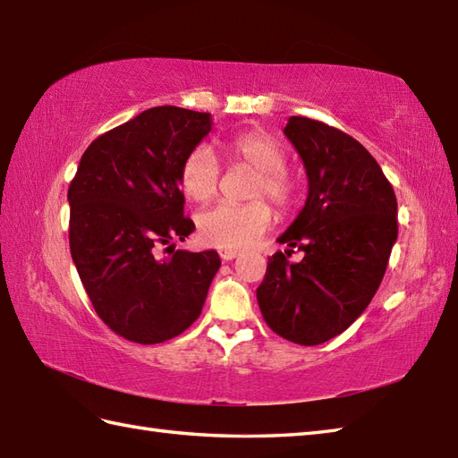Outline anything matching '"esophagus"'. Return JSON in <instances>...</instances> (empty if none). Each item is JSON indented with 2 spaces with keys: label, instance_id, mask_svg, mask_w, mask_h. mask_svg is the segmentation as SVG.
Here are the masks:
<instances>
[{
  "label": "esophagus",
  "instance_id": "esophagus-1",
  "mask_svg": "<svg viewBox=\"0 0 458 458\" xmlns=\"http://www.w3.org/2000/svg\"><path fill=\"white\" fill-rule=\"evenodd\" d=\"M218 256H220L224 261H232V259L240 256V251H238V250H218Z\"/></svg>",
  "mask_w": 458,
  "mask_h": 458
}]
</instances>
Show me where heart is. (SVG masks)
<instances>
[{"instance_id": "b5f03b06", "label": "heart", "mask_w": 458, "mask_h": 458, "mask_svg": "<svg viewBox=\"0 0 458 458\" xmlns=\"http://www.w3.org/2000/svg\"><path fill=\"white\" fill-rule=\"evenodd\" d=\"M226 153L234 163L256 169L248 197L267 200L287 210L295 200L297 184L285 167L287 155L274 135L261 130L238 133L226 141ZM181 189L194 202H208L220 187V165L208 145H197L181 165ZM271 208L264 200L246 204L222 202L202 210L197 216L199 238L218 250H242L266 234L271 226Z\"/></svg>"}]
</instances>
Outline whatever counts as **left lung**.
I'll use <instances>...</instances> for the list:
<instances>
[{
    "label": "left lung",
    "instance_id": "left-lung-1",
    "mask_svg": "<svg viewBox=\"0 0 458 458\" xmlns=\"http://www.w3.org/2000/svg\"><path fill=\"white\" fill-rule=\"evenodd\" d=\"M284 131L303 159L309 197L277 238L289 250L267 259L256 295L276 335L315 346L344 333L376 295L397 238V200L348 133L303 115H291ZM293 247L306 251L299 265L286 259Z\"/></svg>",
    "mask_w": 458,
    "mask_h": 458
}]
</instances>
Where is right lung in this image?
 <instances>
[{
	"instance_id": "1",
	"label": "right lung",
	"mask_w": 458,
	"mask_h": 458,
	"mask_svg": "<svg viewBox=\"0 0 458 458\" xmlns=\"http://www.w3.org/2000/svg\"><path fill=\"white\" fill-rule=\"evenodd\" d=\"M210 128L204 112L145 110L96 138L68 187V242L86 295L104 323L131 343L157 344L184 333L220 267L214 250L171 244L194 230L182 214L179 174Z\"/></svg>"
}]
</instances>
